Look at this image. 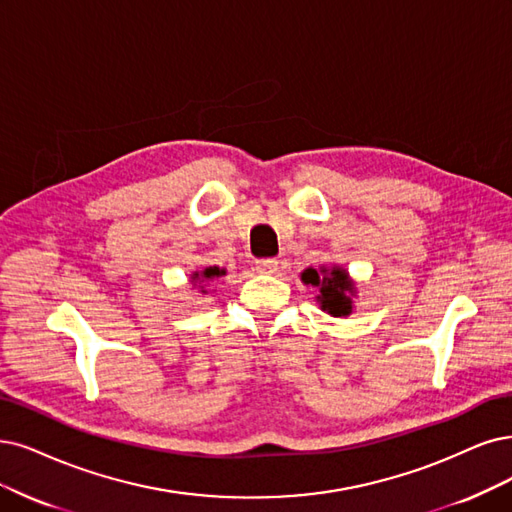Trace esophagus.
<instances>
[{
  "label": "esophagus",
  "mask_w": 512,
  "mask_h": 512,
  "mask_svg": "<svg viewBox=\"0 0 512 512\" xmlns=\"http://www.w3.org/2000/svg\"><path fill=\"white\" fill-rule=\"evenodd\" d=\"M255 270L259 274H274L278 270V259H259L255 263Z\"/></svg>",
  "instance_id": "1"
}]
</instances>
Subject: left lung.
<instances>
[{"label": "left lung", "instance_id": "left-lung-1", "mask_svg": "<svg viewBox=\"0 0 512 512\" xmlns=\"http://www.w3.org/2000/svg\"><path fill=\"white\" fill-rule=\"evenodd\" d=\"M301 282L312 285L318 295L316 304L320 310L327 312L333 318H346L354 312V299H356V282L350 278L348 270L337 266H320V268H306L301 272Z\"/></svg>", "mask_w": 512, "mask_h": 512}]
</instances>
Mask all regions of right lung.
<instances>
[{"label": "right lung", "mask_w": 512, "mask_h": 512, "mask_svg": "<svg viewBox=\"0 0 512 512\" xmlns=\"http://www.w3.org/2000/svg\"><path fill=\"white\" fill-rule=\"evenodd\" d=\"M225 276V270L219 268V266H208V268H202V270H196L189 274V282H192V287L200 289L202 295H206V282H213L215 278H221Z\"/></svg>", "instance_id": "right-lung-1"}]
</instances>
